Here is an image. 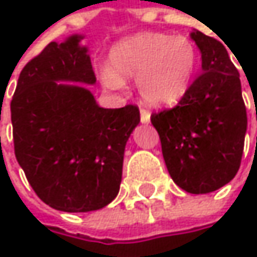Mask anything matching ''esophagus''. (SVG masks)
<instances>
[{
    "mask_svg": "<svg viewBox=\"0 0 257 257\" xmlns=\"http://www.w3.org/2000/svg\"><path fill=\"white\" fill-rule=\"evenodd\" d=\"M140 119H141L143 123H149V122H150V113H149V110L141 108V110H140Z\"/></svg>",
    "mask_w": 257,
    "mask_h": 257,
    "instance_id": "esophagus-1",
    "label": "esophagus"
}]
</instances>
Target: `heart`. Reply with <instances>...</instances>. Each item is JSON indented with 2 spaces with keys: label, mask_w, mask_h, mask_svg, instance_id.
Masks as SVG:
<instances>
[{
  "label": "heart",
  "mask_w": 257,
  "mask_h": 257,
  "mask_svg": "<svg viewBox=\"0 0 257 257\" xmlns=\"http://www.w3.org/2000/svg\"><path fill=\"white\" fill-rule=\"evenodd\" d=\"M199 53L186 35L141 32L113 46L110 65L102 71L104 83L117 89L122 77H137L141 98L152 105L177 102L187 92L196 73Z\"/></svg>",
  "instance_id": "1"
}]
</instances>
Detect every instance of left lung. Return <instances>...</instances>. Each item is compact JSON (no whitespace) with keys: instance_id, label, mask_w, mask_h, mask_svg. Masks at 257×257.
I'll use <instances>...</instances> for the list:
<instances>
[{"instance_id":"left-lung-1","label":"left lung","mask_w":257,"mask_h":257,"mask_svg":"<svg viewBox=\"0 0 257 257\" xmlns=\"http://www.w3.org/2000/svg\"><path fill=\"white\" fill-rule=\"evenodd\" d=\"M201 50L202 73L177 105L152 113L165 165L174 183L189 193H210L239 170L247 111L239 74L222 41L192 32Z\"/></svg>"}]
</instances>
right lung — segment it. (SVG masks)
<instances>
[{
    "label": "right lung",
    "mask_w": 257,
    "mask_h": 257,
    "mask_svg": "<svg viewBox=\"0 0 257 257\" xmlns=\"http://www.w3.org/2000/svg\"><path fill=\"white\" fill-rule=\"evenodd\" d=\"M80 35L49 43L21 71L10 102L15 155L37 196L67 213L95 211L119 193L140 110L102 108L76 84L96 81ZM1 114V108H0Z\"/></svg>",
    "instance_id": "add662e5"
}]
</instances>
